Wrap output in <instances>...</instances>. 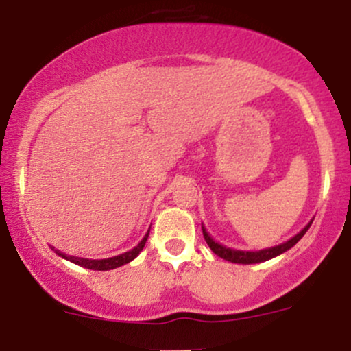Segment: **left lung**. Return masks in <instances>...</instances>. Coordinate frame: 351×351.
<instances>
[{
	"mask_svg": "<svg viewBox=\"0 0 351 351\" xmlns=\"http://www.w3.org/2000/svg\"><path fill=\"white\" fill-rule=\"evenodd\" d=\"M313 221V219H312ZM312 221L305 226L299 234H295L292 237V239H289L287 243L284 244H279V245H274V247H267V249H263V251H236V249H231V247H224V245L217 244L215 239H213L211 236L208 234V231L204 229L203 226V236H204V241H206V244L211 247V251L216 254V256L223 257V259L229 261V263H234V264H257V263H264V261H269L272 259V257L279 256V254L289 251V249L293 247L299 241L304 237L305 232L308 231L310 224H312Z\"/></svg>",
	"mask_w": 351,
	"mask_h": 351,
	"instance_id": "1",
	"label": "left lung"
}]
</instances>
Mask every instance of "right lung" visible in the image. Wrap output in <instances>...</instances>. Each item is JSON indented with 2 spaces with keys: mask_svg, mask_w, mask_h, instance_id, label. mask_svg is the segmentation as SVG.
<instances>
[{
  "mask_svg": "<svg viewBox=\"0 0 351 351\" xmlns=\"http://www.w3.org/2000/svg\"><path fill=\"white\" fill-rule=\"evenodd\" d=\"M148 234H150V231L145 234V237L142 241H140L138 245H135L134 249H130L128 252H123V254H119V256L115 257H108V259H82V257H74V256H67V254L60 252V251H56L58 252V256L64 257V259L71 261V263L80 265V267H86V269H92V271H110V269H115V267H120V265L123 264H128L130 261H134L136 256H138L140 252H142V249L145 247V243H147L148 239Z\"/></svg>",
  "mask_w": 351,
  "mask_h": 351,
  "instance_id": "add662e5",
  "label": "right lung"
}]
</instances>
